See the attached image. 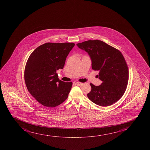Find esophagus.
<instances>
[{
  "mask_svg": "<svg viewBox=\"0 0 150 150\" xmlns=\"http://www.w3.org/2000/svg\"><path fill=\"white\" fill-rule=\"evenodd\" d=\"M76 84H77V86H82V84H83V83L82 82H76Z\"/></svg>",
  "mask_w": 150,
  "mask_h": 150,
  "instance_id": "34e87169",
  "label": "esophagus"
}]
</instances>
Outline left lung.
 <instances>
[{"instance_id":"left-lung-1","label":"left lung","mask_w":150,"mask_h":150,"mask_svg":"<svg viewBox=\"0 0 150 150\" xmlns=\"http://www.w3.org/2000/svg\"><path fill=\"white\" fill-rule=\"evenodd\" d=\"M77 45L86 52L92 60V68L98 71L97 75L103 82L98 86L90 83L87 94L96 105L107 107L121 98L129 79V69L123 55L118 50L99 40H88Z\"/></svg>"}]
</instances>
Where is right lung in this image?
Listing matches in <instances>:
<instances>
[{"label":"right lung","instance_id":"obj_1","mask_svg":"<svg viewBox=\"0 0 150 150\" xmlns=\"http://www.w3.org/2000/svg\"><path fill=\"white\" fill-rule=\"evenodd\" d=\"M74 45V43L47 42L37 47L27 60L24 74L27 89L45 107L58 106L68 97L73 83L59 79L57 71L63 69Z\"/></svg>","mask_w":150,"mask_h":150}]
</instances>
